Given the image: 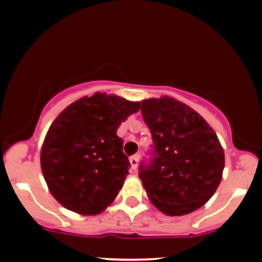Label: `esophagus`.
Here are the masks:
<instances>
[{"instance_id":"1","label":"esophagus","mask_w":262,"mask_h":262,"mask_svg":"<svg viewBox=\"0 0 262 262\" xmlns=\"http://www.w3.org/2000/svg\"><path fill=\"white\" fill-rule=\"evenodd\" d=\"M129 161H130V166H132V170L137 169L138 166V161H139V155H133L130 159H129Z\"/></svg>"}]
</instances>
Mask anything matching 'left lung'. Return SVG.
I'll return each mask as SVG.
<instances>
[{
  "mask_svg": "<svg viewBox=\"0 0 262 262\" xmlns=\"http://www.w3.org/2000/svg\"><path fill=\"white\" fill-rule=\"evenodd\" d=\"M150 129L149 160L139 177L151 203L167 215H183L202 207L222 181L224 151L217 134L196 111L172 97L141 101Z\"/></svg>",
  "mask_w": 262,
  "mask_h": 262,
  "instance_id": "left-lung-1",
  "label": "left lung"
}]
</instances>
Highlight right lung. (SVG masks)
Masks as SVG:
<instances>
[{"label": "right lung", "instance_id": "obj_1", "mask_svg": "<svg viewBox=\"0 0 262 262\" xmlns=\"http://www.w3.org/2000/svg\"><path fill=\"white\" fill-rule=\"evenodd\" d=\"M140 102L96 92L59 114L41 146V171L65 208L95 215L113 202L130 167L117 129Z\"/></svg>", "mask_w": 262, "mask_h": 262}]
</instances>
